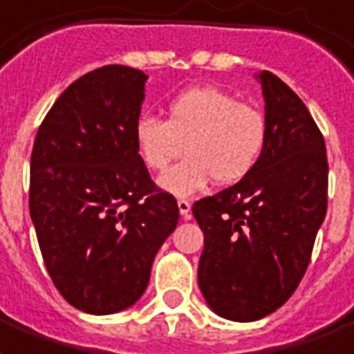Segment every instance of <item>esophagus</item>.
I'll return each mask as SVG.
<instances>
[{
    "mask_svg": "<svg viewBox=\"0 0 354 354\" xmlns=\"http://www.w3.org/2000/svg\"><path fill=\"white\" fill-rule=\"evenodd\" d=\"M178 208H180V214H182L185 219L191 216V203L187 198H180V201H178Z\"/></svg>",
    "mask_w": 354,
    "mask_h": 354,
    "instance_id": "esophagus-1",
    "label": "esophagus"
}]
</instances>
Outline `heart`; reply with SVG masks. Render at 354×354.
Instances as JSON below:
<instances>
[{
	"instance_id": "b5f03b06",
	"label": "heart",
	"mask_w": 354,
	"mask_h": 354,
	"mask_svg": "<svg viewBox=\"0 0 354 354\" xmlns=\"http://www.w3.org/2000/svg\"><path fill=\"white\" fill-rule=\"evenodd\" d=\"M138 157L163 172L184 153V161L161 176L159 185L189 197L217 180L232 185L257 167L268 140V122L255 104L217 86H195L167 103V120L142 114L133 127Z\"/></svg>"
}]
</instances>
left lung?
I'll return each mask as SVG.
<instances>
[{
	"mask_svg": "<svg viewBox=\"0 0 354 354\" xmlns=\"http://www.w3.org/2000/svg\"><path fill=\"white\" fill-rule=\"evenodd\" d=\"M268 140L242 182L193 204L204 232L198 287L230 321H257L283 306L310 264L328 204L323 133L289 86L259 75Z\"/></svg>",
	"mask_w": 354,
	"mask_h": 354,
	"instance_id": "8db88e82",
	"label": "left lung"
}]
</instances>
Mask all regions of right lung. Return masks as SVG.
Segmentation results:
<instances>
[{
    "instance_id": "add662e5",
    "label": "right lung",
    "mask_w": 354,
    "mask_h": 354,
    "mask_svg": "<svg viewBox=\"0 0 354 354\" xmlns=\"http://www.w3.org/2000/svg\"><path fill=\"white\" fill-rule=\"evenodd\" d=\"M142 71L104 65L57 97L31 151L30 214L44 266L77 310L106 315L142 297L176 229V198L135 148Z\"/></svg>"
}]
</instances>
